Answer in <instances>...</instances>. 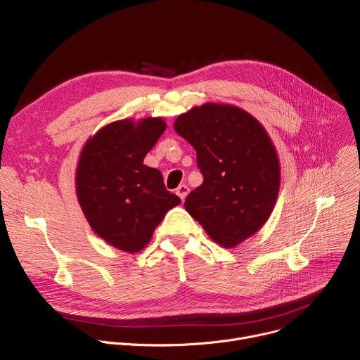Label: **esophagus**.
Wrapping results in <instances>:
<instances>
[{
  "instance_id": "obj_1",
  "label": "esophagus",
  "mask_w": 360,
  "mask_h": 360,
  "mask_svg": "<svg viewBox=\"0 0 360 360\" xmlns=\"http://www.w3.org/2000/svg\"><path fill=\"white\" fill-rule=\"evenodd\" d=\"M188 192H189V188H188L185 184H182V185H179V186L176 188V195H178V197H179L182 201L186 198Z\"/></svg>"
}]
</instances>
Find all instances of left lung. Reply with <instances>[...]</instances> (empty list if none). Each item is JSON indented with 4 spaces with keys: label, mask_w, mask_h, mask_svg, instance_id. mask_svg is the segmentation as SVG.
<instances>
[{
    "label": "left lung",
    "mask_w": 360,
    "mask_h": 360,
    "mask_svg": "<svg viewBox=\"0 0 360 360\" xmlns=\"http://www.w3.org/2000/svg\"><path fill=\"white\" fill-rule=\"evenodd\" d=\"M175 132L197 150L204 182L185 210L212 241L234 248L270 218L280 191V160L267 130L234 105L205 103L176 117Z\"/></svg>",
    "instance_id": "8db88e82"
}]
</instances>
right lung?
<instances>
[{"label":"right lung","mask_w":360,"mask_h":360,"mask_svg":"<svg viewBox=\"0 0 360 360\" xmlns=\"http://www.w3.org/2000/svg\"><path fill=\"white\" fill-rule=\"evenodd\" d=\"M165 129L162 117L116 120L80 152L76 193L82 211L91 230L120 251L145 248L163 217L181 204L162 174L143 163Z\"/></svg>","instance_id":"add662e5"}]
</instances>
